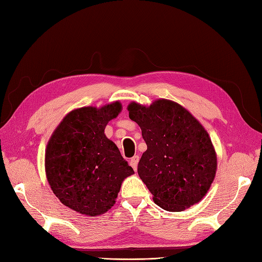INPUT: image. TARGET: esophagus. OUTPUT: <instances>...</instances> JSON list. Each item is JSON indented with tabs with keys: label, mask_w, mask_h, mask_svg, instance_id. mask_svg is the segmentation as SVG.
<instances>
[{
	"label": "esophagus",
	"mask_w": 262,
	"mask_h": 262,
	"mask_svg": "<svg viewBox=\"0 0 262 262\" xmlns=\"http://www.w3.org/2000/svg\"><path fill=\"white\" fill-rule=\"evenodd\" d=\"M139 161H140V157L138 156V155H136V156H133L131 160H130V165H131V167L134 169V170H137V167H138V164H139Z\"/></svg>",
	"instance_id": "34e87169"
}]
</instances>
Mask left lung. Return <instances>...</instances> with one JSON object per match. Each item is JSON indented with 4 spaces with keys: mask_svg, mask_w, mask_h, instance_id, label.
Wrapping results in <instances>:
<instances>
[{
    "mask_svg": "<svg viewBox=\"0 0 262 262\" xmlns=\"http://www.w3.org/2000/svg\"><path fill=\"white\" fill-rule=\"evenodd\" d=\"M128 112L147 145L138 173L154 202L169 212L200 202L217 169L215 148L204 126L169 99H156L149 106L132 101Z\"/></svg>",
    "mask_w": 262,
    "mask_h": 262,
    "instance_id": "obj_1",
    "label": "left lung"
}]
</instances>
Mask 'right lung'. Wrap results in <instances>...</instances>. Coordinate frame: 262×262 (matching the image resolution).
<instances>
[{
	"label": "right lung",
	"mask_w": 262,
	"mask_h": 262,
	"mask_svg": "<svg viewBox=\"0 0 262 262\" xmlns=\"http://www.w3.org/2000/svg\"><path fill=\"white\" fill-rule=\"evenodd\" d=\"M120 101L70 112L53 131L45 154L48 184L60 202L82 215L114 207L122 181L134 171L105 134L121 113Z\"/></svg>",
	"instance_id": "obj_1"
}]
</instances>
